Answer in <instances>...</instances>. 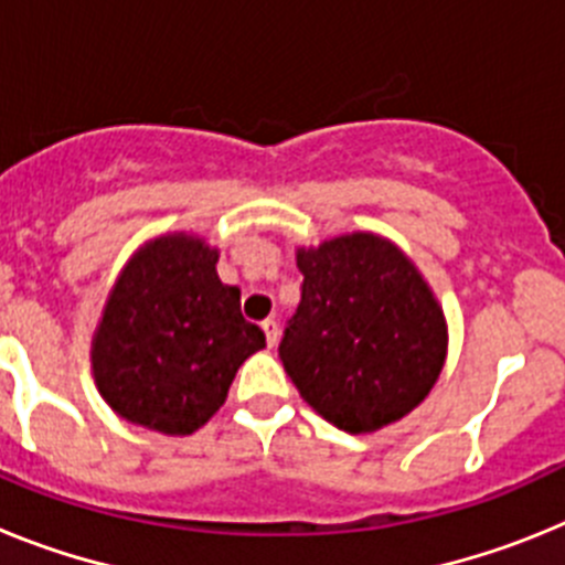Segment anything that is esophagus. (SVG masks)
<instances>
[{
    "label": "esophagus",
    "mask_w": 565,
    "mask_h": 565,
    "mask_svg": "<svg viewBox=\"0 0 565 565\" xmlns=\"http://www.w3.org/2000/svg\"><path fill=\"white\" fill-rule=\"evenodd\" d=\"M263 331H266L268 348H274V344L279 342V326L274 322V319H266V322H263Z\"/></svg>",
    "instance_id": "34e87169"
}]
</instances>
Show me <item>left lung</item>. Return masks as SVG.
<instances>
[{
    "label": "left lung",
    "instance_id": "1",
    "mask_svg": "<svg viewBox=\"0 0 565 565\" xmlns=\"http://www.w3.org/2000/svg\"><path fill=\"white\" fill-rule=\"evenodd\" d=\"M302 299L279 342L299 396L344 433H376L430 396L447 319L407 254L373 232L297 248Z\"/></svg>",
    "mask_w": 565,
    "mask_h": 565
}]
</instances>
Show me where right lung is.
Returning <instances> with one entry per match:
<instances>
[{
  "label": "right lung",
  "mask_w": 565,
  "mask_h": 565,
  "mask_svg": "<svg viewBox=\"0 0 565 565\" xmlns=\"http://www.w3.org/2000/svg\"><path fill=\"white\" fill-rule=\"evenodd\" d=\"M221 248L201 234L147 239L115 279L89 364L104 402L129 424L189 436L221 411L234 373L266 348L217 277Z\"/></svg>",
  "instance_id": "right-lung-1"
}]
</instances>
